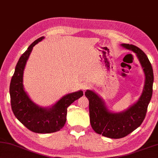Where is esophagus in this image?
Masks as SVG:
<instances>
[{
	"label": "esophagus",
	"mask_w": 158,
	"mask_h": 158,
	"mask_svg": "<svg viewBox=\"0 0 158 158\" xmlns=\"http://www.w3.org/2000/svg\"><path fill=\"white\" fill-rule=\"evenodd\" d=\"M90 88V85L88 84V83H84V84H83V85H82V88L84 90H86L87 89Z\"/></svg>",
	"instance_id": "obj_1"
}]
</instances>
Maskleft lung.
Instances as JSON below:
<instances>
[{
	"label": "left lung",
	"instance_id": "8db88e82",
	"mask_svg": "<svg viewBox=\"0 0 158 158\" xmlns=\"http://www.w3.org/2000/svg\"><path fill=\"white\" fill-rule=\"evenodd\" d=\"M122 46L136 54L145 74L144 89L138 101L124 111L112 113L94 91L88 90L85 93L89 100L92 128L97 133L112 139L122 138L142 124L153 94V71L147 56L135 45L123 44Z\"/></svg>",
	"mask_w": 158,
	"mask_h": 158
}]
</instances>
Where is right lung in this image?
Here are the masks:
<instances>
[{"instance_id": "add662e5", "label": "right lung", "mask_w": 158, "mask_h": 158, "mask_svg": "<svg viewBox=\"0 0 158 158\" xmlns=\"http://www.w3.org/2000/svg\"><path fill=\"white\" fill-rule=\"evenodd\" d=\"M44 39L42 36L34 41L20 57L10 86L14 115L27 129L36 133H50L61 130L66 122L68 107L84 94L81 90L68 94L51 108L40 107L30 99L23 84V71L33 47Z\"/></svg>"}]
</instances>
